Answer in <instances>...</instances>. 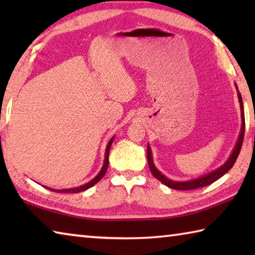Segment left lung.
I'll return each mask as SVG.
<instances>
[{
  "label": "left lung",
  "instance_id": "8db88e82",
  "mask_svg": "<svg viewBox=\"0 0 255 255\" xmlns=\"http://www.w3.org/2000/svg\"><path fill=\"white\" fill-rule=\"evenodd\" d=\"M236 86L237 90V97H239V101H240V107H241V117H242V126H241V132L239 136V139H237V143L234 147V150L231 154L230 158L227 159L225 164H223L221 167H218L217 170H215L213 172H209L208 174H205L200 176V178L195 179V180H189V181H173L167 179L165 175H163L161 172H159L156 167L154 165L153 162V156H152V150H150L149 145H147V162H148V166L149 170L152 172V174L156 178L157 180L161 181L163 184H165L166 187H169L171 189H175V190H193V189H198L201 187H206V185H209L213 182H215L216 180H218L219 178L226 173V172L230 171L234 163L236 162V158L239 156V154L241 152L242 148V144H243V139H244V131H245V117H244V107H243V101H242V96L239 92V88Z\"/></svg>",
  "mask_w": 255,
  "mask_h": 255
}]
</instances>
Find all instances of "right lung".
Returning a JSON list of instances; mask_svg holds the SVG:
<instances>
[{"mask_svg":"<svg viewBox=\"0 0 255 255\" xmlns=\"http://www.w3.org/2000/svg\"><path fill=\"white\" fill-rule=\"evenodd\" d=\"M114 139H115V137H112L111 139L109 140V143H108V145H107L105 163H103L102 169H101L100 172H99V174L96 176V178L92 179L91 181H90V182L85 183L83 185H81V187H76V188H72V189H63V190H54V189H49V188L48 189L51 190V191H56V192H60V193H77V192L84 191V190H88L89 188L93 187L94 184H96L97 182H99V181H100L103 178V176H105L106 172L108 170V165H109V149L111 147V144H112V141H114Z\"/></svg>","mask_w":255,"mask_h":255,"instance_id":"obj_1","label":"right lung"}]
</instances>
